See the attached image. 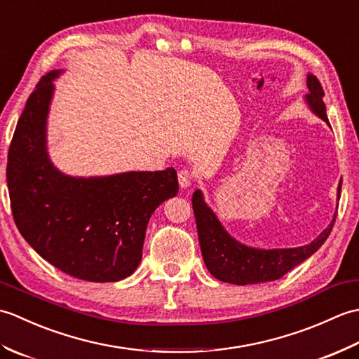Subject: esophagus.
I'll return each mask as SVG.
<instances>
[{
	"label": "esophagus",
	"mask_w": 359,
	"mask_h": 359,
	"mask_svg": "<svg viewBox=\"0 0 359 359\" xmlns=\"http://www.w3.org/2000/svg\"><path fill=\"white\" fill-rule=\"evenodd\" d=\"M177 179H179V185H180V188H188L189 185H191V182H193V174L189 172V171H187V170H180L179 171V174H177Z\"/></svg>",
	"instance_id": "obj_1"
}]
</instances>
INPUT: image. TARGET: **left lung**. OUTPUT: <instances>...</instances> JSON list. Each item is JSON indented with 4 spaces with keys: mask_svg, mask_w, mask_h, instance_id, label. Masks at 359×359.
I'll list each match as a JSON object with an SVG mask.
<instances>
[{
    "mask_svg": "<svg viewBox=\"0 0 359 359\" xmlns=\"http://www.w3.org/2000/svg\"><path fill=\"white\" fill-rule=\"evenodd\" d=\"M307 88L309 93L304 98H306L310 111L330 126L325 112L324 90L313 75L307 77ZM341 185L342 180H339L338 185V201L341 197ZM193 210L203 262L207 265L208 271L216 279L236 285L261 284V282H270L282 278L287 271L294 269L296 265H299L321 248L323 243L329 238L334 219H337V212H334L329 226L309 245L262 250L248 247L230 236V233L220 224L215 211L203 201L201 189H196L193 194Z\"/></svg>",
    "mask_w": 359,
    "mask_h": 359,
    "instance_id": "1",
    "label": "left lung"
}]
</instances>
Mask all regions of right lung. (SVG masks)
<instances>
[{"label": "right lung", "mask_w": 359, "mask_h": 359, "mask_svg": "<svg viewBox=\"0 0 359 359\" xmlns=\"http://www.w3.org/2000/svg\"><path fill=\"white\" fill-rule=\"evenodd\" d=\"M38 81L7 156L13 220L26 242L58 270L90 282H117L142 261L144 233L160 203L179 191L174 168L74 177L53 166L48 116L53 80Z\"/></svg>", "instance_id": "right-lung-1"}]
</instances>
